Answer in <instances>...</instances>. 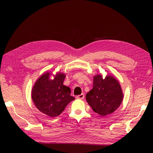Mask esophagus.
<instances>
[{
    "label": "esophagus",
    "instance_id": "34e87169",
    "mask_svg": "<svg viewBox=\"0 0 153 153\" xmlns=\"http://www.w3.org/2000/svg\"><path fill=\"white\" fill-rule=\"evenodd\" d=\"M81 91H82V90H81ZM84 97V94L83 93H81L80 95H77V98H78V99H83Z\"/></svg>",
    "mask_w": 153,
    "mask_h": 153
}]
</instances>
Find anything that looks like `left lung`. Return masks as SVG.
<instances>
[{
  "label": "left lung",
  "mask_w": 153,
  "mask_h": 153,
  "mask_svg": "<svg viewBox=\"0 0 153 153\" xmlns=\"http://www.w3.org/2000/svg\"><path fill=\"white\" fill-rule=\"evenodd\" d=\"M52 73L46 72L36 80L31 90V99L36 107L50 117L59 115L68 103L75 98L71 89L63 84L66 74L57 72L51 79Z\"/></svg>",
  "instance_id": "obj_1"
}]
</instances>
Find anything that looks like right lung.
I'll list each match as a JSON object with an SVG mask.
<instances>
[{
	"instance_id": "add662e5",
	"label": "right lung",
	"mask_w": 153,
	"mask_h": 153,
	"mask_svg": "<svg viewBox=\"0 0 153 153\" xmlns=\"http://www.w3.org/2000/svg\"><path fill=\"white\" fill-rule=\"evenodd\" d=\"M94 111L105 116L115 111L122 103L123 94L118 80L111 75L103 79L102 74L94 77L92 89L85 96Z\"/></svg>"
}]
</instances>
